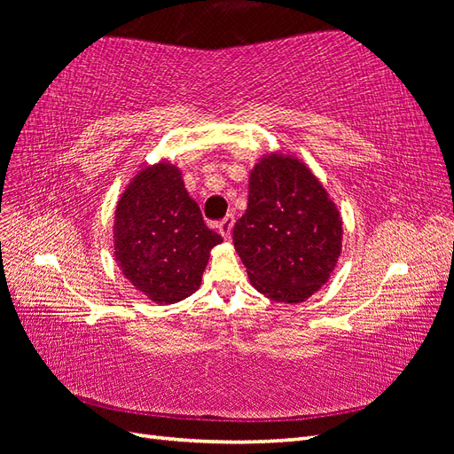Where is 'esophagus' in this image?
<instances>
[{
	"instance_id": "obj_1",
	"label": "esophagus",
	"mask_w": 454,
	"mask_h": 454,
	"mask_svg": "<svg viewBox=\"0 0 454 454\" xmlns=\"http://www.w3.org/2000/svg\"><path fill=\"white\" fill-rule=\"evenodd\" d=\"M232 225H235V215L232 214H227L222 222L217 223V231L222 232L223 239H229L231 237V231H232Z\"/></svg>"
}]
</instances>
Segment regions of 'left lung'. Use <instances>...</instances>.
Listing matches in <instances>:
<instances>
[{"label": "left lung", "mask_w": 454, "mask_h": 454, "mask_svg": "<svg viewBox=\"0 0 454 454\" xmlns=\"http://www.w3.org/2000/svg\"><path fill=\"white\" fill-rule=\"evenodd\" d=\"M340 237L339 210L303 162L269 155L255 164L232 242L259 294L280 303L309 299L335 269Z\"/></svg>", "instance_id": "1"}]
</instances>
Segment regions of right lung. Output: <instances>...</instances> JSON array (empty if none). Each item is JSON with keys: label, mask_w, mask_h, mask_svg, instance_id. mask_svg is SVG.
<instances>
[{"label": "right lung", "mask_w": 454, "mask_h": 454, "mask_svg": "<svg viewBox=\"0 0 454 454\" xmlns=\"http://www.w3.org/2000/svg\"><path fill=\"white\" fill-rule=\"evenodd\" d=\"M114 240L117 265L136 290L170 305L199 290L222 237L204 225L182 172L160 162L142 168L119 199Z\"/></svg>", "instance_id": "1"}]
</instances>
